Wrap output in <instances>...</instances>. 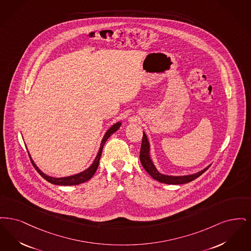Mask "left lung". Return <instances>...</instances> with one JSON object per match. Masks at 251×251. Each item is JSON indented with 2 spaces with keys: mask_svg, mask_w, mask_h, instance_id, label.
<instances>
[{
  "mask_svg": "<svg viewBox=\"0 0 251 251\" xmlns=\"http://www.w3.org/2000/svg\"><path fill=\"white\" fill-rule=\"evenodd\" d=\"M140 159L142 167L145 169V171L153 177V179L163 183V184H169V185H181V184H186L193 180H195L199 176L202 175L205 171H207L210 166L203 169L202 171L194 174V175H184V176H171V175H165L160 174L155 166L153 165V161L150 157V143L148 142L147 136L143 132L142 136V147H141V153H140Z\"/></svg>",
  "mask_w": 251,
  "mask_h": 251,
  "instance_id": "obj_1",
  "label": "left lung"
}]
</instances>
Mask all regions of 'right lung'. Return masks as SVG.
<instances>
[{
  "instance_id": "1",
  "label": "right lung",
  "mask_w": 251,
  "mask_h": 251,
  "mask_svg": "<svg viewBox=\"0 0 251 251\" xmlns=\"http://www.w3.org/2000/svg\"><path fill=\"white\" fill-rule=\"evenodd\" d=\"M121 125H122V123L118 122V123L114 124V125L109 128V130L106 132V134L104 135V137H103V139H102V142H101V144H100V148H99L98 155H97V157L95 158L94 162L88 168L87 170H85V171H83V172H81V173H79V174H77V175H72V176H67V177H61V178H55V177H51V176L45 175L44 173H42V172L38 169V167L34 164L33 159L31 158L30 153H29L32 164H33L34 169L37 171V173L41 175L45 180H47L48 182H50V184L57 185H79V184H81V183H84V182H86L88 180H90V179L93 177V175L96 174V172H97V170H98L99 160H100V156H101V153H102V149H103V146H104L105 142H107V140L109 139V137H110L114 132H116V131L119 129Z\"/></svg>"
}]
</instances>
